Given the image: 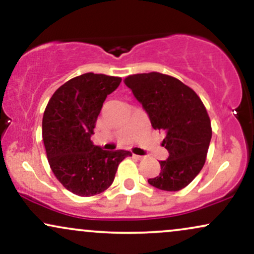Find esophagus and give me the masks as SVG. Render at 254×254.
<instances>
[{"mask_svg": "<svg viewBox=\"0 0 254 254\" xmlns=\"http://www.w3.org/2000/svg\"><path fill=\"white\" fill-rule=\"evenodd\" d=\"M133 157H135V159H137V160H143V159H144V156H142V155H136V154H133Z\"/></svg>", "mask_w": 254, "mask_h": 254, "instance_id": "obj_1", "label": "esophagus"}]
</instances>
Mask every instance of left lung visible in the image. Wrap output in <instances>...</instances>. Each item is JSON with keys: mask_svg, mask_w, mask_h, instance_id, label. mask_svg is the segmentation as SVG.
<instances>
[{"mask_svg": "<svg viewBox=\"0 0 254 254\" xmlns=\"http://www.w3.org/2000/svg\"><path fill=\"white\" fill-rule=\"evenodd\" d=\"M124 83L142 104L151 127L166 132L162 145L170 156L160 161L159 176L148 183L164 191L186 188L205 164L211 139L210 118L202 100L182 81L161 72L130 75Z\"/></svg>", "mask_w": 254, "mask_h": 254, "instance_id": "8db88e82", "label": "left lung"}]
</instances>
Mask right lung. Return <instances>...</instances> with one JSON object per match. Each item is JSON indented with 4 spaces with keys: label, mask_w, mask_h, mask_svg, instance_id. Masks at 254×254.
<instances>
[{
    "label": "right lung",
    "mask_w": 254,
    "mask_h": 254,
    "mask_svg": "<svg viewBox=\"0 0 254 254\" xmlns=\"http://www.w3.org/2000/svg\"><path fill=\"white\" fill-rule=\"evenodd\" d=\"M122 78L87 72L54 93L43 116V141L55 177L66 190L81 197L99 194L115 180L127 150H103L90 136L105 99Z\"/></svg>",
    "instance_id": "add662e5"
}]
</instances>
